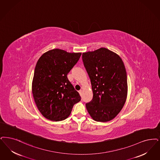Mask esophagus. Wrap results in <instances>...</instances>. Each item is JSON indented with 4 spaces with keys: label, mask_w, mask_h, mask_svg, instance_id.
I'll use <instances>...</instances> for the list:
<instances>
[{
    "label": "esophagus",
    "mask_w": 160,
    "mask_h": 160,
    "mask_svg": "<svg viewBox=\"0 0 160 160\" xmlns=\"http://www.w3.org/2000/svg\"><path fill=\"white\" fill-rule=\"evenodd\" d=\"M82 90H80L78 91V93H80V95H82Z\"/></svg>",
    "instance_id": "1"
}]
</instances>
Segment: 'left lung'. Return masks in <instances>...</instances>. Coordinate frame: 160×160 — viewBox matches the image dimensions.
<instances>
[{
	"label": "left lung",
	"instance_id": "obj_1",
	"mask_svg": "<svg viewBox=\"0 0 160 160\" xmlns=\"http://www.w3.org/2000/svg\"><path fill=\"white\" fill-rule=\"evenodd\" d=\"M83 64L89 76L93 99L86 104L96 122H109L122 110L128 96V78L122 58L105 48L84 52Z\"/></svg>",
	"mask_w": 160,
	"mask_h": 160
}]
</instances>
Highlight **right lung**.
<instances>
[{
	"label": "right lung",
	"instance_id": "right-lung-1",
	"mask_svg": "<svg viewBox=\"0 0 160 160\" xmlns=\"http://www.w3.org/2000/svg\"><path fill=\"white\" fill-rule=\"evenodd\" d=\"M81 55L53 49L38 59L32 78V93L38 111L46 118L64 120L70 115L74 105L81 100L67 78Z\"/></svg>",
	"mask_w": 160,
	"mask_h": 160
}]
</instances>
